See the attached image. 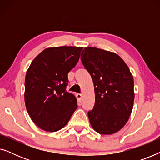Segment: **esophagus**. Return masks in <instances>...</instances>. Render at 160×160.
I'll return each instance as SVG.
<instances>
[{"label":"esophagus","instance_id":"1","mask_svg":"<svg viewBox=\"0 0 160 160\" xmlns=\"http://www.w3.org/2000/svg\"><path fill=\"white\" fill-rule=\"evenodd\" d=\"M82 94H79V93L76 94V98H77L78 102H81V100H82Z\"/></svg>","mask_w":160,"mask_h":160}]
</instances>
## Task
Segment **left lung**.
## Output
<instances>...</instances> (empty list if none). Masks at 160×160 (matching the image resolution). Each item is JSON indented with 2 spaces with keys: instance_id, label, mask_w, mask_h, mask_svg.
Instances as JSON below:
<instances>
[{
  "instance_id": "obj_1",
  "label": "left lung",
  "mask_w": 160,
  "mask_h": 160,
  "mask_svg": "<svg viewBox=\"0 0 160 160\" xmlns=\"http://www.w3.org/2000/svg\"><path fill=\"white\" fill-rule=\"evenodd\" d=\"M81 60L95 87L89 122L100 134H113L125 125L132 110L134 82L130 69L117 54L95 47L84 48Z\"/></svg>"
}]
</instances>
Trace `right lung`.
I'll return each mask as SVG.
<instances>
[{
	"instance_id": "obj_1",
	"label": "right lung",
	"mask_w": 160,
	"mask_h": 160,
	"mask_svg": "<svg viewBox=\"0 0 160 160\" xmlns=\"http://www.w3.org/2000/svg\"><path fill=\"white\" fill-rule=\"evenodd\" d=\"M82 47L47 48L32 60L25 82L26 108L42 130L56 132L66 125L77 108V100L68 92V73L77 64Z\"/></svg>"
}]
</instances>
